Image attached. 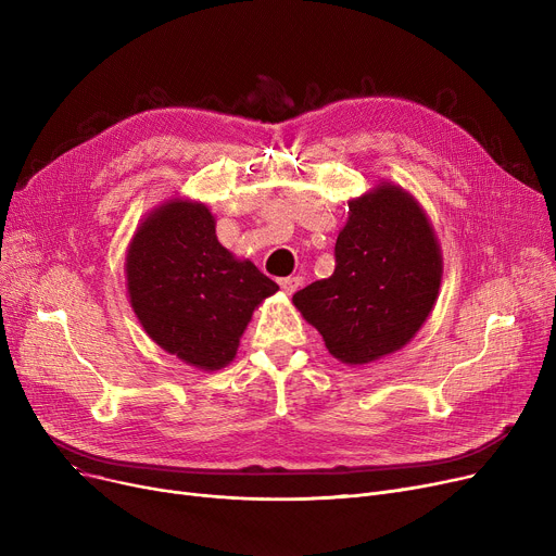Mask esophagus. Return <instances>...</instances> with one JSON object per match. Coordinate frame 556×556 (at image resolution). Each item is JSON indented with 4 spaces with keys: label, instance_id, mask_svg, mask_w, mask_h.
Segmentation results:
<instances>
[{
    "label": "esophagus",
    "instance_id": "obj_1",
    "mask_svg": "<svg viewBox=\"0 0 556 556\" xmlns=\"http://www.w3.org/2000/svg\"><path fill=\"white\" fill-rule=\"evenodd\" d=\"M279 286L286 295H293L295 290L302 286V277H283V279H279Z\"/></svg>",
    "mask_w": 556,
    "mask_h": 556
}]
</instances>
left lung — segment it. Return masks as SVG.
Instances as JSON below:
<instances>
[{
    "label": "left lung",
    "instance_id": "8db88e82",
    "mask_svg": "<svg viewBox=\"0 0 556 556\" xmlns=\"http://www.w3.org/2000/svg\"><path fill=\"white\" fill-rule=\"evenodd\" d=\"M442 250L419 202L383 182L349 202L329 279L298 290L293 304L329 354L365 365L410 342L442 283Z\"/></svg>",
    "mask_w": 556,
    "mask_h": 556
}]
</instances>
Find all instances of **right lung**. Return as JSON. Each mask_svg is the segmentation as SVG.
Masks as SVG:
<instances>
[{"mask_svg":"<svg viewBox=\"0 0 556 556\" xmlns=\"http://www.w3.org/2000/svg\"><path fill=\"white\" fill-rule=\"evenodd\" d=\"M130 306L164 352L214 371L233 361L252 311L279 286L216 239L202 202L168 200L137 227L126 256Z\"/></svg>","mask_w":556,"mask_h":556,"instance_id":"right-lung-1","label":"right lung"}]
</instances>
